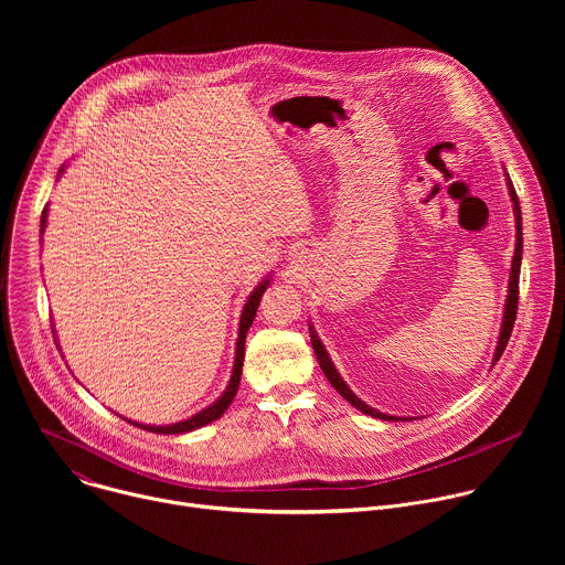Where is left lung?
Masks as SVG:
<instances>
[{
	"label": "left lung",
	"instance_id": "left-lung-1",
	"mask_svg": "<svg viewBox=\"0 0 565 565\" xmlns=\"http://www.w3.org/2000/svg\"><path fill=\"white\" fill-rule=\"evenodd\" d=\"M505 183H508V190H510V199H512V207H514V221H516V246H514V257H512V268H510V281H508V299H505V308H503V321H501V333H499V342H497V351H494V360L492 364H497L510 342V335H512V329H514V319H516V310H519V275H521V257H523V225H521V205H519V196L514 192V185L505 172ZM310 329V342H312V351L317 355V362L321 366V371H324V375L329 377V382L333 384V388L347 399L351 402V405L355 409H360L362 414L371 416V418H380V420H399L395 416H388V414H382L373 407H369L366 402H362L351 388L349 384L342 380V375L338 373L335 364L331 362L324 344H321V340L317 338L315 329ZM405 420V418H402Z\"/></svg>",
	"mask_w": 565,
	"mask_h": 565
}]
</instances>
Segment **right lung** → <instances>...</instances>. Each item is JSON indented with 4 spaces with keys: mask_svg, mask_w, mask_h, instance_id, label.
Returning a JSON list of instances; mask_svg holds the SVG:
<instances>
[{
    "mask_svg": "<svg viewBox=\"0 0 565 565\" xmlns=\"http://www.w3.org/2000/svg\"><path fill=\"white\" fill-rule=\"evenodd\" d=\"M62 172H64V166L60 168V172H57V179L62 177ZM46 216H49V205H44V210H42V218H40V236L44 234V230H46ZM42 241V238H40ZM268 284H270V275L250 292V297H248V301H246V306H244V310H241V319H238V338H236V349H234V366H232V375H230V382H227V386H225V391L212 402L210 407H205V409H201L199 414H194L192 418H188V420H181V423H174V425H142V423H134V420H127V423H131V425H136V427H140V429H145V431H151V434H185V431H194V429H201V427H205V425H210V423H214V420H218L223 414H225V409L232 405V399H234V395H236V388H238V382H241V366H244V355H246V333H248V329L253 327V321H255V315H257V308H259V301H262V295L266 292V288H268ZM55 333V331H53Z\"/></svg>",
    "mask_w": 565,
    "mask_h": 565,
    "instance_id": "add662e5",
    "label": "right lung"
}]
</instances>
